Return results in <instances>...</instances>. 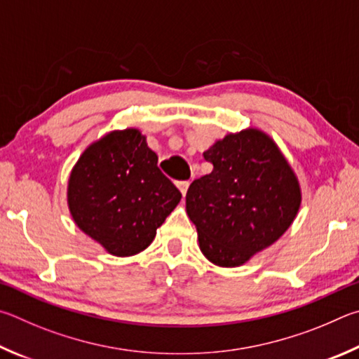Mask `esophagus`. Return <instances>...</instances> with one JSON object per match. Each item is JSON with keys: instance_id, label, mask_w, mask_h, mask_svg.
I'll return each mask as SVG.
<instances>
[{"instance_id": "34e87169", "label": "esophagus", "mask_w": 359, "mask_h": 359, "mask_svg": "<svg viewBox=\"0 0 359 359\" xmlns=\"http://www.w3.org/2000/svg\"><path fill=\"white\" fill-rule=\"evenodd\" d=\"M178 189L181 191V194H183V197H186V192L189 189V181H180Z\"/></svg>"}]
</instances>
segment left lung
<instances>
[{"instance_id":"1","label":"left lung","mask_w":359,"mask_h":359,"mask_svg":"<svg viewBox=\"0 0 359 359\" xmlns=\"http://www.w3.org/2000/svg\"><path fill=\"white\" fill-rule=\"evenodd\" d=\"M212 172L194 181L186 211L211 263L241 266L293 224L301 187L271 137L259 129L225 135L203 153Z\"/></svg>"}]
</instances>
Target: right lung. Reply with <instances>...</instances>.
Listing matches in <instances>:
<instances>
[{
	"label": "right lung",
	"mask_w": 359,
	"mask_h": 359,
	"mask_svg": "<svg viewBox=\"0 0 359 359\" xmlns=\"http://www.w3.org/2000/svg\"><path fill=\"white\" fill-rule=\"evenodd\" d=\"M181 200L138 129L111 130L79 157L67 183L77 227L107 252L130 257L153 243Z\"/></svg>",
	"instance_id": "1"
}]
</instances>
